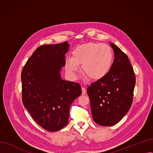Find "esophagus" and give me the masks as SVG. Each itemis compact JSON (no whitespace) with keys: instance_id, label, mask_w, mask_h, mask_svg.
I'll return each instance as SVG.
<instances>
[{"instance_id":"obj_1","label":"esophagus","mask_w":153,"mask_h":153,"mask_svg":"<svg viewBox=\"0 0 153 153\" xmlns=\"http://www.w3.org/2000/svg\"><path fill=\"white\" fill-rule=\"evenodd\" d=\"M85 93H86V89H85V88L82 87V95H84V94H85Z\"/></svg>"}]
</instances>
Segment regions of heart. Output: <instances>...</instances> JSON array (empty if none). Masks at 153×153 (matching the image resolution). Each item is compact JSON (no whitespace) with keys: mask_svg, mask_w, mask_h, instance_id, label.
<instances>
[{"mask_svg":"<svg viewBox=\"0 0 153 153\" xmlns=\"http://www.w3.org/2000/svg\"><path fill=\"white\" fill-rule=\"evenodd\" d=\"M113 62L111 48L105 43H88L77 46L72 57L65 60V68L72 79H76L80 66L85 74L92 79L99 80L108 73Z\"/></svg>","mask_w":153,"mask_h":153,"instance_id":"obj_1","label":"heart"}]
</instances>
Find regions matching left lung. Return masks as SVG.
Masks as SVG:
<instances>
[{"label":"left lung","mask_w":153,"mask_h":153,"mask_svg":"<svg viewBox=\"0 0 153 153\" xmlns=\"http://www.w3.org/2000/svg\"><path fill=\"white\" fill-rule=\"evenodd\" d=\"M114 61L108 73L91 84L87 89L94 122L101 126H113L130 110L136 77L129 59L112 43Z\"/></svg>","instance_id":"8db88e82"}]
</instances>
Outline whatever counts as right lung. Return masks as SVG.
Returning a JSON list of instances; mask_svg holds the SVG:
<instances>
[{
  "instance_id": "obj_1",
  "label": "right lung",
  "mask_w": 153,
  "mask_h": 153,
  "mask_svg": "<svg viewBox=\"0 0 153 153\" xmlns=\"http://www.w3.org/2000/svg\"><path fill=\"white\" fill-rule=\"evenodd\" d=\"M69 47L68 42L39 46L22 71L23 105L40 126L51 132L68 124L71 105L82 93L79 83L61 78Z\"/></svg>"
}]
</instances>
